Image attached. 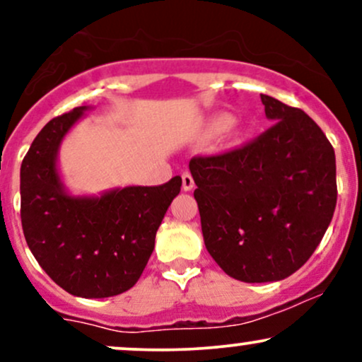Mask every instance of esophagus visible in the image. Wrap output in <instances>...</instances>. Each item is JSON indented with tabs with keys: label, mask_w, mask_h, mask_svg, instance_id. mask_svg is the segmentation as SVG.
I'll return each instance as SVG.
<instances>
[{
	"label": "esophagus",
	"mask_w": 362,
	"mask_h": 362,
	"mask_svg": "<svg viewBox=\"0 0 362 362\" xmlns=\"http://www.w3.org/2000/svg\"><path fill=\"white\" fill-rule=\"evenodd\" d=\"M182 189H184L185 192H189V190L194 189V178L189 172L182 173Z\"/></svg>",
	"instance_id": "esophagus-1"
}]
</instances>
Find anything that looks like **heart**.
<instances>
[{
  "instance_id": "heart-1",
  "label": "heart",
  "mask_w": 362,
  "mask_h": 362,
  "mask_svg": "<svg viewBox=\"0 0 362 362\" xmlns=\"http://www.w3.org/2000/svg\"><path fill=\"white\" fill-rule=\"evenodd\" d=\"M231 122H233V117H231L230 114L214 115V117L211 119V122H209V129L213 132H223L231 126Z\"/></svg>"
}]
</instances>
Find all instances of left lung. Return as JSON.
Masks as SVG:
<instances>
[{
  "label": "left lung",
  "mask_w": 362,
  "mask_h": 362,
  "mask_svg": "<svg viewBox=\"0 0 362 362\" xmlns=\"http://www.w3.org/2000/svg\"><path fill=\"white\" fill-rule=\"evenodd\" d=\"M260 98L272 127L242 148L189 163L207 252L243 282L296 272L337 204L335 153L322 129L300 109Z\"/></svg>",
  "instance_id": "obj_1"
}]
</instances>
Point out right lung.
Returning a JSON list of instances; mask_svg holds the SVG:
<instances>
[{
    "label": "right lung",
    "instance_id": "1",
    "mask_svg": "<svg viewBox=\"0 0 362 362\" xmlns=\"http://www.w3.org/2000/svg\"><path fill=\"white\" fill-rule=\"evenodd\" d=\"M88 109L76 107L49 120L37 134L20 168V214L28 248L45 274L73 296L91 300L117 296L138 282L182 178L100 195L69 194L57 153Z\"/></svg>",
    "mask_w": 362,
    "mask_h": 362
}]
</instances>
